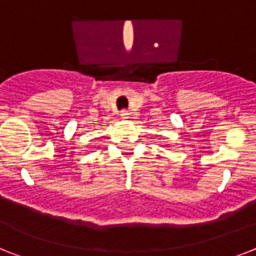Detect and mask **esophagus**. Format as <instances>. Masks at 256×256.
<instances>
[{"label": "esophagus", "mask_w": 256, "mask_h": 256, "mask_svg": "<svg viewBox=\"0 0 256 256\" xmlns=\"http://www.w3.org/2000/svg\"><path fill=\"white\" fill-rule=\"evenodd\" d=\"M128 114H130V113H128V109H122L121 113H120V116H121L122 118H128Z\"/></svg>", "instance_id": "esophagus-1"}]
</instances>
